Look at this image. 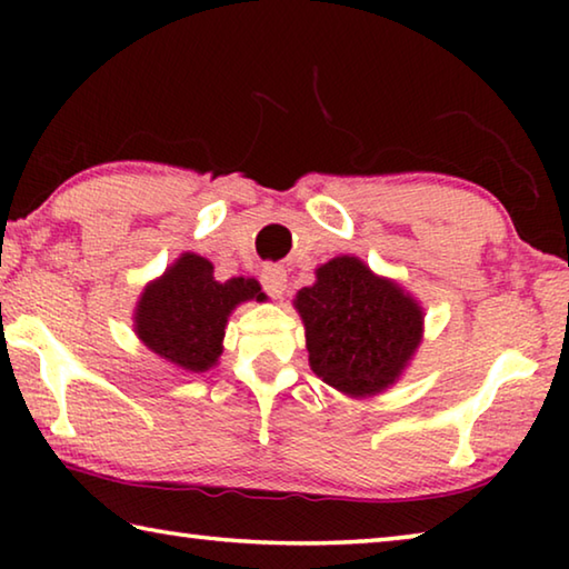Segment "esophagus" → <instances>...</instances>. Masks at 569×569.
<instances>
[{
    "label": "esophagus",
    "instance_id": "1",
    "mask_svg": "<svg viewBox=\"0 0 569 569\" xmlns=\"http://www.w3.org/2000/svg\"><path fill=\"white\" fill-rule=\"evenodd\" d=\"M261 286H263V291L268 296L281 298L283 291H286V271H283V266L266 263L261 268Z\"/></svg>",
    "mask_w": 569,
    "mask_h": 569
}]
</instances>
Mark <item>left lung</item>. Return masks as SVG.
Masks as SVG:
<instances>
[{"label": "left lung", "mask_w": 569, "mask_h": 569, "mask_svg": "<svg viewBox=\"0 0 569 569\" xmlns=\"http://www.w3.org/2000/svg\"><path fill=\"white\" fill-rule=\"evenodd\" d=\"M293 303L313 373L351 399L389 389L421 343V306L353 256L323 263Z\"/></svg>", "instance_id": "left-lung-1"}]
</instances>
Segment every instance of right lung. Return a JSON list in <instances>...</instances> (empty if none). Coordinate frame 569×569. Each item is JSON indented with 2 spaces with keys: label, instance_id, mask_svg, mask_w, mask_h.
<instances>
[{
  "label": "right lung",
  "instance_id": "add662e5",
  "mask_svg": "<svg viewBox=\"0 0 569 569\" xmlns=\"http://www.w3.org/2000/svg\"><path fill=\"white\" fill-rule=\"evenodd\" d=\"M250 298H263L253 278L220 283L213 263L182 253L158 281L142 291L134 308V333L160 359L182 371H208L223 353L230 311Z\"/></svg>",
  "mask_w": 569,
  "mask_h": 569
}]
</instances>
